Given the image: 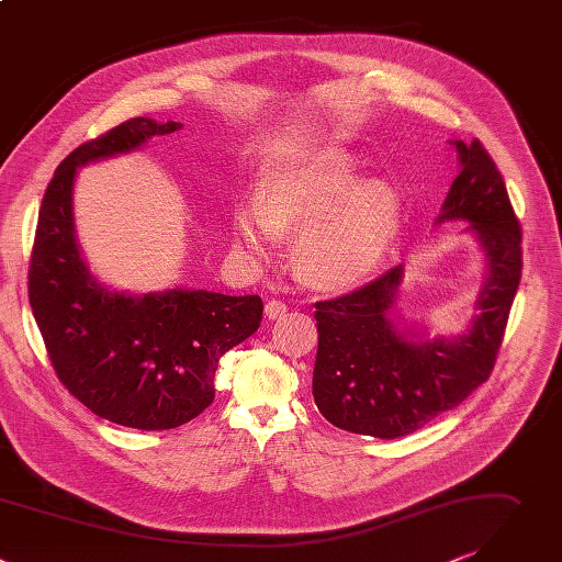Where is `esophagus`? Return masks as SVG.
Instances as JSON below:
<instances>
[{
	"label": "esophagus",
	"mask_w": 562,
	"mask_h": 562,
	"mask_svg": "<svg viewBox=\"0 0 562 562\" xmlns=\"http://www.w3.org/2000/svg\"><path fill=\"white\" fill-rule=\"evenodd\" d=\"M285 312H288V305L281 303V301H268V303H266V316L272 318V321H274V318H281Z\"/></svg>",
	"instance_id": "1"
}]
</instances>
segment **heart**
I'll use <instances>...</instances> for the list:
<instances>
[{
  "mask_svg": "<svg viewBox=\"0 0 562 562\" xmlns=\"http://www.w3.org/2000/svg\"><path fill=\"white\" fill-rule=\"evenodd\" d=\"M401 228V194L381 177L357 179L344 148L303 153L266 172L255 188V207L233 216L235 244L268 259L279 237H299V266L321 290H348L368 279L390 252Z\"/></svg>",
  "mask_w": 562,
  "mask_h": 562,
  "instance_id": "heart-1",
  "label": "heart"
}]
</instances>
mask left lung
<instances>
[{"label":"left lung","mask_w":562,"mask_h":562,"mask_svg":"<svg viewBox=\"0 0 562 562\" xmlns=\"http://www.w3.org/2000/svg\"><path fill=\"white\" fill-rule=\"evenodd\" d=\"M461 172L436 223L468 221L485 259L479 314L454 336L405 325L396 301L403 266L346 296L314 303L318 350L312 394L336 427L398 438L461 405L492 370L520 283V226L505 181L481 142H452Z\"/></svg>","instance_id":"obj_1"}]
</instances>
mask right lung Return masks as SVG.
I'll return each mask as SVG.
<instances>
[{"label":"right lung","mask_w":562,"mask_h":562,"mask_svg":"<svg viewBox=\"0 0 562 562\" xmlns=\"http://www.w3.org/2000/svg\"><path fill=\"white\" fill-rule=\"evenodd\" d=\"M135 117L75 148L46 188L29 272V299L50 363L97 416L133 429L179 427L214 401L221 357L259 329L263 301L170 288L133 294L90 272L75 233L77 170L179 131Z\"/></svg>","instance_id":"right-lung-1"}]
</instances>
